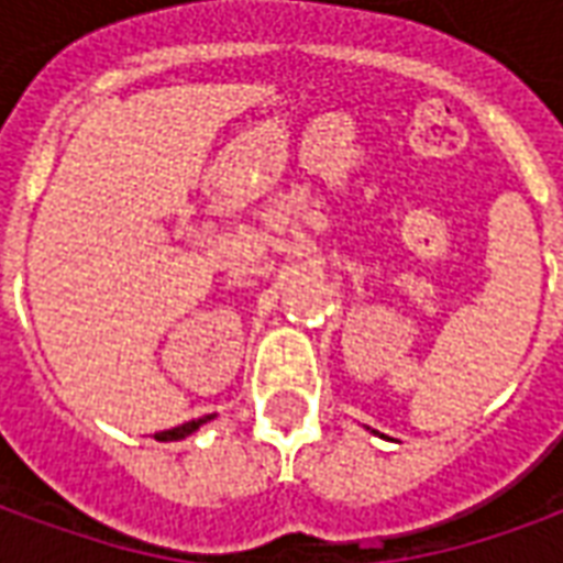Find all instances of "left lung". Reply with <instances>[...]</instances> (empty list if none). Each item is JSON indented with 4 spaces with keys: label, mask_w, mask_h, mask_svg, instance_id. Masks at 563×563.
Here are the masks:
<instances>
[{
    "label": "left lung",
    "mask_w": 563,
    "mask_h": 563,
    "mask_svg": "<svg viewBox=\"0 0 563 563\" xmlns=\"http://www.w3.org/2000/svg\"><path fill=\"white\" fill-rule=\"evenodd\" d=\"M374 434H377V431H374Z\"/></svg>",
    "instance_id": "obj_1"
}]
</instances>
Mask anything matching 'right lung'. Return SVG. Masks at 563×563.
I'll use <instances>...</instances> for the list:
<instances>
[{"label": "right lung", "mask_w": 563, "mask_h": 563, "mask_svg": "<svg viewBox=\"0 0 563 563\" xmlns=\"http://www.w3.org/2000/svg\"><path fill=\"white\" fill-rule=\"evenodd\" d=\"M210 419H213V413L201 416V419H192V422L177 424V428H172V431H159V434H156V440H162V443H168V440H184V437H189L192 431H198V428H201L205 422H210Z\"/></svg>", "instance_id": "right-lung-1"}]
</instances>
